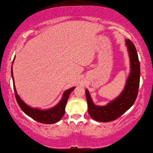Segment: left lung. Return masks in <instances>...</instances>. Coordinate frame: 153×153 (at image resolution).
I'll use <instances>...</instances> for the list:
<instances>
[{"label": "left lung", "instance_id": "1", "mask_svg": "<svg viewBox=\"0 0 153 153\" xmlns=\"http://www.w3.org/2000/svg\"><path fill=\"white\" fill-rule=\"evenodd\" d=\"M126 44L128 46L131 69L126 86L120 95L107 105L97 106L93 103L88 90H86L88 111L90 117L97 121L108 122L117 120L134 105L138 96L140 77L138 53L130 40L127 39Z\"/></svg>", "mask_w": 153, "mask_h": 153}]
</instances>
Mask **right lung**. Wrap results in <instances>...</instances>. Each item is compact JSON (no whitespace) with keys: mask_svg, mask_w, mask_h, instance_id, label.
<instances>
[{"mask_svg":"<svg viewBox=\"0 0 153 153\" xmlns=\"http://www.w3.org/2000/svg\"><path fill=\"white\" fill-rule=\"evenodd\" d=\"M15 59H13V61ZM11 76L13 81V88L17 102L20 108H22V110L24 111L27 115L29 116L31 118H32L33 120L38 121V122L46 124L55 123L56 122H58V121L63 117V116L65 114V105L67 104V100H68L69 96L76 87H73L70 89L67 90L66 91L63 93V97H62L61 100L59 101V102L55 106V107L49 108V109L47 110H41L38 109V108H32L30 107V106L27 105L22 99H21L19 95L17 94L16 88H15V86L12 67Z\"/></svg>","mask_w":153,"mask_h":153,"instance_id":"1","label":"right lung"}]
</instances>
